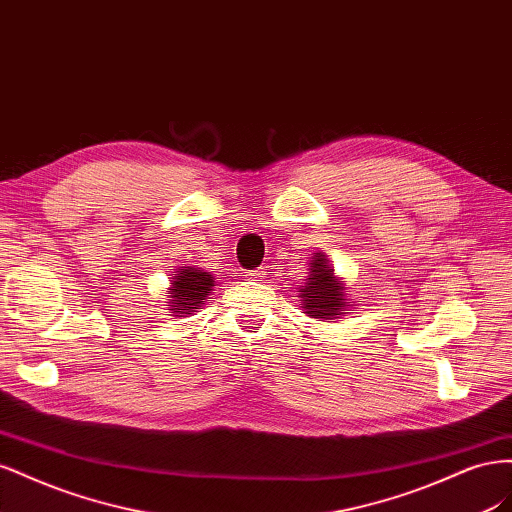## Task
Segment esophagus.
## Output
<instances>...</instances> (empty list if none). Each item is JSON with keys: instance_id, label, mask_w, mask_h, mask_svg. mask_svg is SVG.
Returning <instances> with one entry per match:
<instances>
[{"instance_id": "1", "label": "esophagus", "mask_w": 512, "mask_h": 512, "mask_svg": "<svg viewBox=\"0 0 512 512\" xmlns=\"http://www.w3.org/2000/svg\"><path fill=\"white\" fill-rule=\"evenodd\" d=\"M265 275H267V269H262V267L247 273V277H250V280H262V277H265Z\"/></svg>"}]
</instances>
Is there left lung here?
<instances>
[{
    "label": "left lung",
    "mask_w": 512,
    "mask_h": 512,
    "mask_svg": "<svg viewBox=\"0 0 512 512\" xmlns=\"http://www.w3.org/2000/svg\"><path fill=\"white\" fill-rule=\"evenodd\" d=\"M333 271L335 269L329 265V258L324 256V252H316L309 260V275L297 290L303 314L320 320H335L342 314H348V290Z\"/></svg>",
    "instance_id": "left-lung-1"
}]
</instances>
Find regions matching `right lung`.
<instances>
[{
    "mask_svg": "<svg viewBox=\"0 0 512 512\" xmlns=\"http://www.w3.org/2000/svg\"><path fill=\"white\" fill-rule=\"evenodd\" d=\"M215 286L211 273L194 267H179L170 277V288L166 290V301L170 303V314H190L200 309L207 294Z\"/></svg>",
    "mask_w": 512,
    "mask_h": 512,
    "instance_id": "add662e5",
    "label": "right lung"
}]
</instances>
